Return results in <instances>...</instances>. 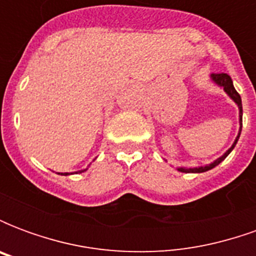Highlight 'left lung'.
<instances>
[{"instance_id": "left-lung-1", "label": "left lung", "mask_w": 256, "mask_h": 256, "mask_svg": "<svg viewBox=\"0 0 256 256\" xmlns=\"http://www.w3.org/2000/svg\"><path fill=\"white\" fill-rule=\"evenodd\" d=\"M211 79L214 80L215 84H218V86H220V88H224V90H225L226 93L229 94V97H230L232 100L236 102L237 106H238V110H240V112H238V116H240V132H238V136L236 137V140H234V142H233V145H232L229 150H226L224 155L220 156V158H218L216 160L212 162L211 164H208V166H203V167H194V168H184V167H180L178 170L182 172H208V170H211L212 167L218 166L220 162L225 160V158L229 154H230L232 150H233V148L236 146L237 141H238V137H240V133H242V97H240V94L237 93L236 89H234V86H233V82H232V78L228 75V74L225 72H220V74H211Z\"/></svg>"}]
</instances>
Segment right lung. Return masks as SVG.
<instances>
[{
    "label": "right lung",
    "instance_id": "add662e5",
    "mask_svg": "<svg viewBox=\"0 0 256 256\" xmlns=\"http://www.w3.org/2000/svg\"><path fill=\"white\" fill-rule=\"evenodd\" d=\"M82 172H84V170H82ZM62 176H68V172H64V174H62Z\"/></svg>",
    "mask_w": 256,
    "mask_h": 256
}]
</instances>
